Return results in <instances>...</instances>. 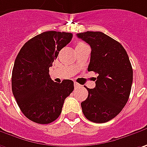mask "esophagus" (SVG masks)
<instances>
[{
    "mask_svg": "<svg viewBox=\"0 0 147 147\" xmlns=\"http://www.w3.org/2000/svg\"><path fill=\"white\" fill-rule=\"evenodd\" d=\"M74 86H75V88H78V87H80V84H78V83H76V82H75V83H74Z\"/></svg>",
    "mask_w": 147,
    "mask_h": 147,
    "instance_id": "34e87169",
    "label": "esophagus"
}]
</instances>
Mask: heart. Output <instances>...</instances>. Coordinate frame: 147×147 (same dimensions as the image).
I'll list each match as a JSON object with an SVG mask.
<instances>
[{
	"label": "heart",
	"mask_w": 147,
	"mask_h": 147,
	"mask_svg": "<svg viewBox=\"0 0 147 147\" xmlns=\"http://www.w3.org/2000/svg\"><path fill=\"white\" fill-rule=\"evenodd\" d=\"M83 45H85L84 42H77L76 43V48H78V47L83 46Z\"/></svg>",
	"instance_id": "b5f03b06"
}]
</instances>
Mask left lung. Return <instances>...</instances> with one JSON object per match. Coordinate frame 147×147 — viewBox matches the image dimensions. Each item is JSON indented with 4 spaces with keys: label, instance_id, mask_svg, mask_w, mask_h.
Instances as JSON below:
<instances>
[{
    "label": "left lung",
    "instance_id": "1",
    "mask_svg": "<svg viewBox=\"0 0 147 147\" xmlns=\"http://www.w3.org/2000/svg\"><path fill=\"white\" fill-rule=\"evenodd\" d=\"M76 36L91 48L88 71L99 74L95 87L87 88L82 112L93 123H106L115 118L128 100L133 77L131 62L122 44L102 32L87 31Z\"/></svg>",
    "mask_w": 147,
    "mask_h": 147
}]
</instances>
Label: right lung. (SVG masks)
Listing matches in <instances>:
<instances>
[{
	"label": "right lung",
	"instance_id": "obj_1",
	"mask_svg": "<svg viewBox=\"0 0 147 147\" xmlns=\"http://www.w3.org/2000/svg\"><path fill=\"white\" fill-rule=\"evenodd\" d=\"M72 36L66 32H43L26 42L16 57L12 92L24 115L34 123L48 124L55 121L65 99L73 91L72 80L56 83L49 76V67Z\"/></svg>",
	"mask_w": 147,
	"mask_h": 147
}]
</instances>
